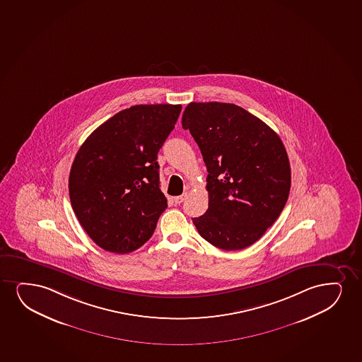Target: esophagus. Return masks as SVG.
<instances>
[{
    "instance_id": "1",
    "label": "esophagus",
    "mask_w": 362,
    "mask_h": 362,
    "mask_svg": "<svg viewBox=\"0 0 362 362\" xmlns=\"http://www.w3.org/2000/svg\"><path fill=\"white\" fill-rule=\"evenodd\" d=\"M186 197H187V193H182L181 196H177V197L174 198L175 203H176V204H181V203L186 199Z\"/></svg>"
}]
</instances>
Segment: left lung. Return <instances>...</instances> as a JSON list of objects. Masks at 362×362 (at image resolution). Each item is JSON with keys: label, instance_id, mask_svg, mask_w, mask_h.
<instances>
[{"label": "left lung", "instance_id": "8db88e82", "mask_svg": "<svg viewBox=\"0 0 362 362\" xmlns=\"http://www.w3.org/2000/svg\"><path fill=\"white\" fill-rule=\"evenodd\" d=\"M206 163L208 209L193 218L202 238L225 251L251 246L288 201L291 171L279 136L240 106L191 103L182 115Z\"/></svg>", "mask_w": 362, "mask_h": 362}]
</instances>
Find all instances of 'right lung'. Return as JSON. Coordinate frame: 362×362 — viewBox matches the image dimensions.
Masks as SVG:
<instances>
[{"label": "right lung", "mask_w": 362, "mask_h": 362, "mask_svg": "<svg viewBox=\"0 0 362 362\" xmlns=\"http://www.w3.org/2000/svg\"><path fill=\"white\" fill-rule=\"evenodd\" d=\"M182 106L134 105L100 124L71 168L69 199L89 238L105 251L129 253L151 238L168 201L158 151Z\"/></svg>", "instance_id": "right-lung-1"}]
</instances>
